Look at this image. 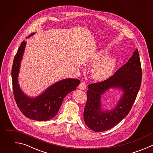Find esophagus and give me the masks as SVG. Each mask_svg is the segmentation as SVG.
Wrapping results in <instances>:
<instances>
[{
  "label": "esophagus",
  "mask_w": 153,
  "mask_h": 153,
  "mask_svg": "<svg viewBox=\"0 0 153 153\" xmlns=\"http://www.w3.org/2000/svg\"><path fill=\"white\" fill-rule=\"evenodd\" d=\"M86 87H87V85L85 82H81L78 86V88L80 90H85Z\"/></svg>",
  "instance_id": "1"
}]
</instances>
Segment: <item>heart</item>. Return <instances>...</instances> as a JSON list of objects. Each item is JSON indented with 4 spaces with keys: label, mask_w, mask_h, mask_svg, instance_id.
<instances>
[{
    "label": "heart",
    "mask_w": 153,
    "mask_h": 153,
    "mask_svg": "<svg viewBox=\"0 0 153 153\" xmlns=\"http://www.w3.org/2000/svg\"><path fill=\"white\" fill-rule=\"evenodd\" d=\"M107 54V50H101L88 60L90 64H94L91 69V76L96 81H102L109 78L117 66L116 59L111 55L106 56Z\"/></svg>",
    "instance_id": "obj_1"
}]
</instances>
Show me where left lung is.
Listing matches in <instances>:
<instances>
[{
  "mask_svg": "<svg viewBox=\"0 0 153 153\" xmlns=\"http://www.w3.org/2000/svg\"><path fill=\"white\" fill-rule=\"evenodd\" d=\"M142 69L137 49L128 61L107 79L89 84L84 111L85 124L92 130H108L123 120L130 112L139 90ZM110 88H118L123 94L116 106L111 110L101 108V96Z\"/></svg>",
  "mask_w": 153,
  "mask_h": 153,
  "instance_id": "1",
  "label": "left lung"
}]
</instances>
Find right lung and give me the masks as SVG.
I'll list each match as a JSON object with an SVG mask.
<instances>
[{
	"label": "right lung",
	"mask_w": 153,
	"mask_h": 153,
	"mask_svg": "<svg viewBox=\"0 0 153 153\" xmlns=\"http://www.w3.org/2000/svg\"><path fill=\"white\" fill-rule=\"evenodd\" d=\"M31 33L27 38L33 36ZM26 42L23 41L14 57L12 68V81L16 102L22 112L27 118L36 121H47L56 116L65 97L76 90L80 81L66 78L48 87L42 93L33 97L24 93L19 84V74Z\"/></svg>",
	"instance_id": "1"
}]
</instances>
